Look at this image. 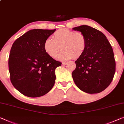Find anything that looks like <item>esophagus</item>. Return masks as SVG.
Listing matches in <instances>:
<instances>
[{"label":"esophagus","instance_id":"1","mask_svg":"<svg viewBox=\"0 0 124 124\" xmlns=\"http://www.w3.org/2000/svg\"><path fill=\"white\" fill-rule=\"evenodd\" d=\"M62 64V66H65V65H66V64H67V62H63Z\"/></svg>","mask_w":124,"mask_h":124}]
</instances>
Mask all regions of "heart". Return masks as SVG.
<instances>
[{
  "label": "heart",
  "instance_id": "b5f03b06",
  "mask_svg": "<svg viewBox=\"0 0 124 124\" xmlns=\"http://www.w3.org/2000/svg\"><path fill=\"white\" fill-rule=\"evenodd\" d=\"M85 36L81 32H75L69 29H61L55 32L53 39L48 38L44 40L43 48L46 53L52 58L57 55L59 60L66 61L73 57L77 58L84 54L86 48Z\"/></svg>",
  "mask_w": 124,
  "mask_h": 124
}]
</instances>
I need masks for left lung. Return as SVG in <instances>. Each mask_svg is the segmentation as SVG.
Returning a JSON list of instances; mask_svg holds the SVG:
<instances>
[{
  "label": "left lung",
  "instance_id": "8db88e82",
  "mask_svg": "<svg viewBox=\"0 0 124 124\" xmlns=\"http://www.w3.org/2000/svg\"><path fill=\"white\" fill-rule=\"evenodd\" d=\"M72 29L82 33L87 43L84 54L75 61L74 82L85 92L100 93L110 85L115 75L113 49L106 37L96 29L83 25Z\"/></svg>",
  "mask_w": 124,
  "mask_h": 124
}]
</instances>
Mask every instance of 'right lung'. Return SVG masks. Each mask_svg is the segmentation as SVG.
Instances as JSON below:
<instances>
[{
	"mask_svg": "<svg viewBox=\"0 0 124 124\" xmlns=\"http://www.w3.org/2000/svg\"><path fill=\"white\" fill-rule=\"evenodd\" d=\"M56 30L31 29L13 44L8 61L10 81L26 96H42L54 86L55 70L62 63L46 53L43 43Z\"/></svg>",
	"mask_w": 124,
	"mask_h": 124,
	"instance_id": "1",
	"label": "right lung"
}]
</instances>
